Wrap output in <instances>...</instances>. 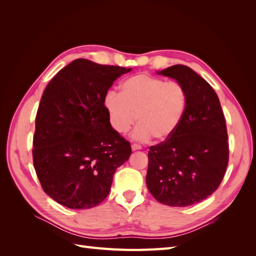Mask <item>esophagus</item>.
<instances>
[{"label": "esophagus", "instance_id": "esophagus-1", "mask_svg": "<svg viewBox=\"0 0 256 256\" xmlns=\"http://www.w3.org/2000/svg\"><path fill=\"white\" fill-rule=\"evenodd\" d=\"M131 148H132V150H141L142 147H141V145H138V144H132V145H131Z\"/></svg>", "mask_w": 256, "mask_h": 256}]
</instances>
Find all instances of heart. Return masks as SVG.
Here are the masks:
<instances>
[{
	"label": "heart",
	"mask_w": 256,
	"mask_h": 256,
	"mask_svg": "<svg viewBox=\"0 0 256 256\" xmlns=\"http://www.w3.org/2000/svg\"><path fill=\"white\" fill-rule=\"evenodd\" d=\"M120 88V94L111 90L104 98L110 122L118 132L126 134L138 118L136 138L145 141L152 136L164 141L180 127L188 106V92L180 82L138 74L124 80Z\"/></svg>",
	"instance_id": "b5f03b06"
}]
</instances>
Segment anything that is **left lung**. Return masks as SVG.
I'll use <instances>...</instances> for the list:
<instances>
[{"mask_svg":"<svg viewBox=\"0 0 256 256\" xmlns=\"http://www.w3.org/2000/svg\"><path fill=\"white\" fill-rule=\"evenodd\" d=\"M158 74L184 85L188 106L175 132L150 147L146 184L161 204L190 206L212 196L226 174V118L214 88L190 67L174 65Z\"/></svg>","mask_w":256,"mask_h":256,"instance_id":"8db88e82","label":"left lung"}]
</instances>
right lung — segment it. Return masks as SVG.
Listing matches in <instances>:
<instances>
[{
    "label": "right lung",
    "instance_id": "obj_1",
    "mask_svg": "<svg viewBox=\"0 0 256 256\" xmlns=\"http://www.w3.org/2000/svg\"><path fill=\"white\" fill-rule=\"evenodd\" d=\"M131 68L78 58L54 76L38 106L33 164L42 190L72 209L99 205L116 168L131 154L129 141L110 124L104 98Z\"/></svg>",
    "mask_w": 256,
    "mask_h": 256
}]
</instances>
